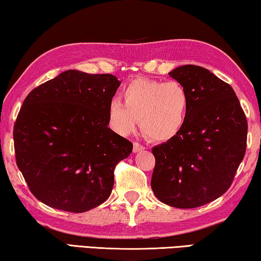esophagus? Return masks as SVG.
I'll return each mask as SVG.
<instances>
[{"label": "esophagus", "mask_w": 261, "mask_h": 261, "mask_svg": "<svg viewBox=\"0 0 261 261\" xmlns=\"http://www.w3.org/2000/svg\"><path fill=\"white\" fill-rule=\"evenodd\" d=\"M143 149H146V147L142 146V144L139 143V142H134V144H133V151L134 152H139L141 150H143Z\"/></svg>", "instance_id": "obj_1"}]
</instances>
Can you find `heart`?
Returning <instances> with one entry per match:
<instances>
[{"instance_id":"heart-1","label":"heart","mask_w":261,"mask_h":261,"mask_svg":"<svg viewBox=\"0 0 261 261\" xmlns=\"http://www.w3.org/2000/svg\"><path fill=\"white\" fill-rule=\"evenodd\" d=\"M123 102L109 104V120L118 133H133L138 120L148 138L169 141L185 126L190 111V95L177 81L135 80L122 90Z\"/></svg>"}]
</instances>
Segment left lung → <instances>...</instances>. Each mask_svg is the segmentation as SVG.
I'll return each instance as SVG.
<instances>
[{
    "label": "left lung",
    "instance_id": "left-lung-1",
    "mask_svg": "<svg viewBox=\"0 0 261 261\" xmlns=\"http://www.w3.org/2000/svg\"><path fill=\"white\" fill-rule=\"evenodd\" d=\"M169 75L189 91L190 111L180 133L152 148L151 189L169 206L196 208L231 186L245 155L247 121L233 89L206 68L185 65Z\"/></svg>",
    "mask_w": 261,
    "mask_h": 261
}]
</instances>
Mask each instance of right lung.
<instances>
[{"label": "right lung", "instance_id": "1", "mask_svg": "<svg viewBox=\"0 0 261 261\" xmlns=\"http://www.w3.org/2000/svg\"><path fill=\"white\" fill-rule=\"evenodd\" d=\"M120 81L66 70L23 101L14 126L16 163L47 206L83 213L112 192L114 169L133 144L109 128V104Z\"/></svg>", "mask_w": 261, "mask_h": 261}]
</instances>
